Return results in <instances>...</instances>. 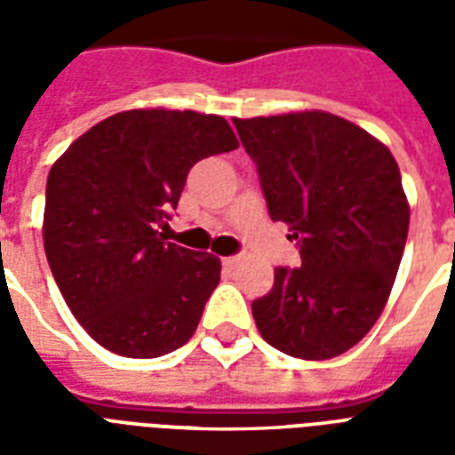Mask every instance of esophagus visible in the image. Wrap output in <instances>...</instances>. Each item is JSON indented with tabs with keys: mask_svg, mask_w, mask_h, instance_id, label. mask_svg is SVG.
<instances>
[{
	"mask_svg": "<svg viewBox=\"0 0 455 455\" xmlns=\"http://www.w3.org/2000/svg\"><path fill=\"white\" fill-rule=\"evenodd\" d=\"M241 262H243L241 255H231V257H224V259H221V267H224V269H228V271H234Z\"/></svg>",
	"mask_w": 455,
	"mask_h": 455,
	"instance_id": "34e87169",
	"label": "esophagus"
}]
</instances>
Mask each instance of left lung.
I'll list each match as a JSON object with an SVG mask.
<instances>
[{
  "instance_id": "obj_1",
  "label": "left lung",
  "mask_w": 455,
  "mask_h": 455,
  "mask_svg": "<svg viewBox=\"0 0 455 455\" xmlns=\"http://www.w3.org/2000/svg\"><path fill=\"white\" fill-rule=\"evenodd\" d=\"M274 221L298 241L299 269L276 267L252 302L262 338L298 359H332L385 309L409 235L395 156L366 130L323 113L234 120Z\"/></svg>"
}]
</instances>
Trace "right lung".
<instances>
[{"label": "right lung", "mask_w": 455, "mask_h": 455, "mask_svg": "<svg viewBox=\"0 0 455 455\" xmlns=\"http://www.w3.org/2000/svg\"><path fill=\"white\" fill-rule=\"evenodd\" d=\"M238 148L220 116L124 110L84 132L46 179L44 252L60 295L101 347L156 359L186 345L220 283V257L170 243L198 160Z\"/></svg>", "instance_id": "1"}]
</instances>
